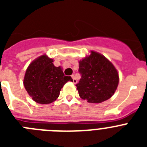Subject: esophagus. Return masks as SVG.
Instances as JSON below:
<instances>
[{"label": "esophagus", "mask_w": 147, "mask_h": 147, "mask_svg": "<svg viewBox=\"0 0 147 147\" xmlns=\"http://www.w3.org/2000/svg\"><path fill=\"white\" fill-rule=\"evenodd\" d=\"M71 77L73 78V82L74 83V84H76V82H77V80H76V78H75L74 75H72V76H71Z\"/></svg>", "instance_id": "34e87169"}]
</instances>
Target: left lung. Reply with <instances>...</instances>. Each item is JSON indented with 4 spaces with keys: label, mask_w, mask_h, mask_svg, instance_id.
Here are the masks:
<instances>
[{
    "label": "left lung",
    "mask_w": 147,
    "mask_h": 147,
    "mask_svg": "<svg viewBox=\"0 0 147 147\" xmlns=\"http://www.w3.org/2000/svg\"><path fill=\"white\" fill-rule=\"evenodd\" d=\"M82 77L76 85L79 95L89 103H102L112 97L119 85V73L112 62L96 51L79 62Z\"/></svg>",
    "instance_id": "obj_1"
}]
</instances>
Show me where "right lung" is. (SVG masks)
Instances as JSON below:
<instances>
[{
	"mask_svg": "<svg viewBox=\"0 0 147 147\" xmlns=\"http://www.w3.org/2000/svg\"><path fill=\"white\" fill-rule=\"evenodd\" d=\"M53 59L40 56L27 67L23 85L32 99L39 104H50L59 97L61 89L71 76H65L60 66L55 67Z\"/></svg>",
	"mask_w": 147,
	"mask_h": 147,
	"instance_id": "1",
	"label": "right lung"
}]
</instances>
